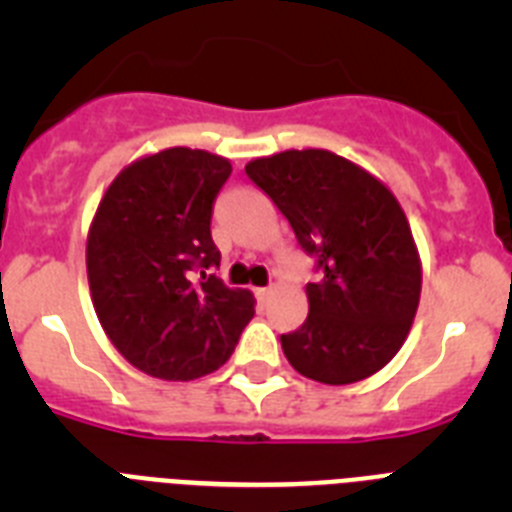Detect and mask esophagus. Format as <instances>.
Here are the masks:
<instances>
[{"mask_svg":"<svg viewBox=\"0 0 512 512\" xmlns=\"http://www.w3.org/2000/svg\"><path fill=\"white\" fill-rule=\"evenodd\" d=\"M271 295H274V287H261V289H256V297H259L261 302H269Z\"/></svg>","mask_w":512,"mask_h":512,"instance_id":"34e87169","label":"esophagus"}]
</instances>
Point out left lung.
<instances>
[{"instance_id":"1","label":"left lung","mask_w":512,"mask_h":512,"mask_svg":"<svg viewBox=\"0 0 512 512\" xmlns=\"http://www.w3.org/2000/svg\"><path fill=\"white\" fill-rule=\"evenodd\" d=\"M246 174L323 271L305 287L307 320L282 336L287 361L323 384L377 374L408 338L423 284L413 230L392 189L325 148L253 158Z\"/></svg>"}]
</instances>
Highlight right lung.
Returning a JSON list of instances; mask_svg holds the SVG:
<instances>
[{
  "instance_id": "obj_1",
  "label": "right lung",
  "mask_w": 512,
  "mask_h": 512,
  "mask_svg": "<svg viewBox=\"0 0 512 512\" xmlns=\"http://www.w3.org/2000/svg\"><path fill=\"white\" fill-rule=\"evenodd\" d=\"M230 171L217 153L164 148L135 158L99 200L87 235L92 305L143 374L187 382L215 372L253 318L248 289L205 271L220 266L210 217Z\"/></svg>"
}]
</instances>
